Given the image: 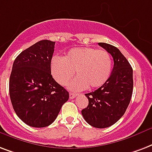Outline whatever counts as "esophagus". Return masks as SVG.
<instances>
[{
    "instance_id": "34e87169",
    "label": "esophagus",
    "mask_w": 152,
    "mask_h": 152,
    "mask_svg": "<svg viewBox=\"0 0 152 152\" xmlns=\"http://www.w3.org/2000/svg\"><path fill=\"white\" fill-rule=\"evenodd\" d=\"M76 96H77L76 93H72V92H70V93H69V97H70V99H74Z\"/></svg>"
}]
</instances>
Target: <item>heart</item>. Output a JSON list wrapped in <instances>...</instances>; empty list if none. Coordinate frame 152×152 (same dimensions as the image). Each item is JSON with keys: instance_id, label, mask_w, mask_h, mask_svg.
I'll return each mask as SVG.
<instances>
[{"instance_id": "heart-1", "label": "heart", "mask_w": 152, "mask_h": 152, "mask_svg": "<svg viewBox=\"0 0 152 152\" xmlns=\"http://www.w3.org/2000/svg\"><path fill=\"white\" fill-rule=\"evenodd\" d=\"M50 68L53 78L61 85L67 84L76 72L78 76L68 84L69 88L83 90L88 86L96 88L109 78L112 60L109 53L104 49L75 48L68 51L64 58L53 56Z\"/></svg>"}]
</instances>
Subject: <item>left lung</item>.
I'll list each match as a JSON object with an SVG mask.
<instances>
[{
  "label": "left lung",
  "mask_w": 152,
  "mask_h": 152,
  "mask_svg": "<svg viewBox=\"0 0 152 152\" xmlns=\"http://www.w3.org/2000/svg\"><path fill=\"white\" fill-rule=\"evenodd\" d=\"M99 45L112 55L114 67L105 84L85 94L88 105L81 113L88 124L105 128L117 122L129 105L133 91V70L116 47L106 43H99Z\"/></svg>",
  "instance_id": "obj_1"
}]
</instances>
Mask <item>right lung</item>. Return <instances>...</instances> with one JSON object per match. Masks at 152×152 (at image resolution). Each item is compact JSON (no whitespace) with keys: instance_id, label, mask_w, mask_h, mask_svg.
Segmentation results:
<instances>
[{"instance_id":"1","label":"right lung","mask_w":152,"mask_h":152,"mask_svg":"<svg viewBox=\"0 0 152 152\" xmlns=\"http://www.w3.org/2000/svg\"><path fill=\"white\" fill-rule=\"evenodd\" d=\"M54 45L51 40H40L20 53L12 64L10 99L17 116L31 127L53 124L69 98L51 74Z\"/></svg>"}]
</instances>
